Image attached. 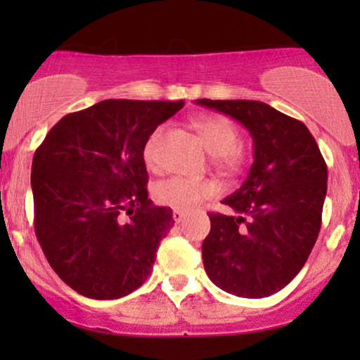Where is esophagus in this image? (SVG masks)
<instances>
[{
  "label": "esophagus",
  "instance_id": "1",
  "mask_svg": "<svg viewBox=\"0 0 360 360\" xmlns=\"http://www.w3.org/2000/svg\"><path fill=\"white\" fill-rule=\"evenodd\" d=\"M172 218H174L176 223H181L186 220V214L183 212H179V210H174V212H172Z\"/></svg>",
  "mask_w": 360,
  "mask_h": 360
}]
</instances>
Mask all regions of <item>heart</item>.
<instances>
[{
    "label": "heart",
    "mask_w": 360,
    "mask_h": 360,
    "mask_svg": "<svg viewBox=\"0 0 360 360\" xmlns=\"http://www.w3.org/2000/svg\"><path fill=\"white\" fill-rule=\"evenodd\" d=\"M193 128L203 139L206 148L213 155V164L221 171H235L242 164L243 154L238 128L221 115H200L193 120ZM164 127L155 128L146 140L142 157L147 169H159V142L162 139ZM217 194V184L212 181H194L184 177H169L160 181L154 188V198L159 205L179 212H193L205 200Z\"/></svg>",
    "instance_id": "obj_1"
}]
</instances>
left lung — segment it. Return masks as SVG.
Instances as JSON below:
<instances>
[{
  "instance_id": "obj_1",
  "label": "left lung",
  "mask_w": 360,
  "mask_h": 360,
  "mask_svg": "<svg viewBox=\"0 0 360 360\" xmlns=\"http://www.w3.org/2000/svg\"><path fill=\"white\" fill-rule=\"evenodd\" d=\"M196 103L240 122L254 140L249 176L221 201L233 214L208 213L205 271L230 295L271 296L295 279L320 233L328 176L323 155L303 122L266 103Z\"/></svg>"
}]
</instances>
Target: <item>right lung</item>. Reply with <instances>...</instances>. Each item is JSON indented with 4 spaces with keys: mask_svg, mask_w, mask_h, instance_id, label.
I'll list each match as a JSON object with an SVG mask.
<instances>
[{
    "mask_svg": "<svg viewBox=\"0 0 360 360\" xmlns=\"http://www.w3.org/2000/svg\"><path fill=\"white\" fill-rule=\"evenodd\" d=\"M183 106L100 101L60 118L35 150V235L56 274L86 298H122L150 274L174 218L148 200L142 150Z\"/></svg>",
    "mask_w": 360,
    "mask_h": 360,
    "instance_id": "add662e5",
    "label": "right lung"
}]
</instances>
